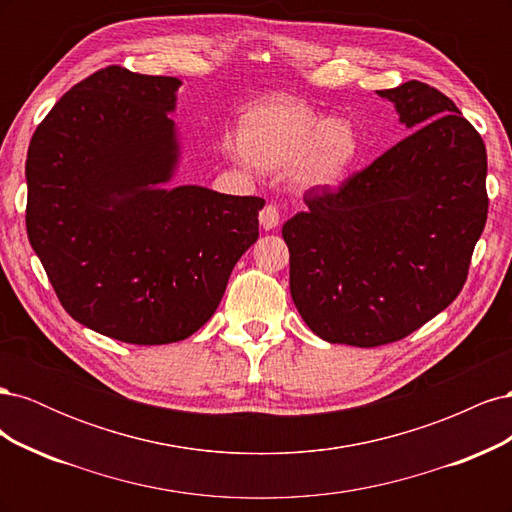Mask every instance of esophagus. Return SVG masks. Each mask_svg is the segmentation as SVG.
Returning a JSON list of instances; mask_svg holds the SVG:
<instances>
[{"mask_svg":"<svg viewBox=\"0 0 512 512\" xmlns=\"http://www.w3.org/2000/svg\"><path fill=\"white\" fill-rule=\"evenodd\" d=\"M258 220H260L262 230H273V228L280 226V211H277V207H273V205H267L265 209L260 211Z\"/></svg>","mask_w":512,"mask_h":512,"instance_id":"esophagus-1","label":"esophagus"}]
</instances>
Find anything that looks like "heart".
<instances>
[{"instance_id": "b5f03b06", "label": "heart", "mask_w": 512, "mask_h": 512, "mask_svg": "<svg viewBox=\"0 0 512 512\" xmlns=\"http://www.w3.org/2000/svg\"><path fill=\"white\" fill-rule=\"evenodd\" d=\"M232 149L262 173L286 168L301 190H331L361 160L363 136L348 117H320L305 100L275 96L239 115Z\"/></svg>"}]
</instances>
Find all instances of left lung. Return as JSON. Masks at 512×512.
<instances>
[{
    "label": "left lung",
    "instance_id": "obj_1",
    "mask_svg": "<svg viewBox=\"0 0 512 512\" xmlns=\"http://www.w3.org/2000/svg\"><path fill=\"white\" fill-rule=\"evenodd\" d=\"M378 96L410 134L282 228L292 301L329 344H391L438 316L487 222L485 143L453 100L418 81Z\"/></svg>",
    "mask_w": 512,
    "mask_h": 512
}]
</instances>
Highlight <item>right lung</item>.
<instances>
[{
    "label": "right lung",
    "instance_id": "right-lung-1",
    "mask_svg": "<svg viewBox=\"0 0 512 512\" xmlns=\"http://www.w3.org/2000/svg\"><path fill=\"white\" fill-rule=\"evenodd\" d=\"M181 81L111 66L74 85L32 136L27 237L57 299L126 344H173L218 309L258 239V196L177 185Z\"/></svg>",
    "mask_w": 512,
    "mask_h": 512
}]
</instances>
